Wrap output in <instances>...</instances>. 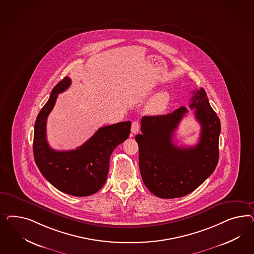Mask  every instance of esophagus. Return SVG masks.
Listing matches in <instances>:
<instances>
[{
  "label": "esophagus",
  "instance_id": "34e87169",
  "mask_svg": "<svg viewBox=\"0 0 254 254\" xmlns=\"http://www.w3.org/2000/svg\"><path fill=\"white\" fill-rule=\"evenodd\" d=\"M138 130H139V123L138 121H135L131 125V132L133 134H136V133H138Z\"/></svg>",
  "mask_w": 254,
  "mask_h": 254
}]
</instances>
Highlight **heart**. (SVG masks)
<instances>
[{"label": "heart", "instance_id": "b5f03b06", "mask_svg": "<svg viewBox=\"0 0 254 254\" xmlns=\"http://www.w3.org/2000/svg\"><path fill=\"white\" fill-rule=\"evenodd\" d=\"M169 101V96L168 93H158L148 103L147 111L153 115L162 114L168 106Z\"/></svg>", "mask_w": 254, "mask_h": 254}]
</instances>
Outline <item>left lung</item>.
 Here are the masks:
<instances>
[{
  "label": "left lung",
  "instance_id": "8db88e82",
  "mask_svg": "<svg viewBox=\"0 0 254 254\" xmlns=\"http://www.w3.org/2000/svg\"><path fill=\"white\" fill-rule=\"evenodd\" d=\"M200 124L198 143L179 147L173 134L188 109L182 106L166 116H143L141 134L136 136L138 165L149 191L161 198L182 197L202 185L215 170L219 160L221 122L209 105L203 88L193 92L189 105Z\"/></svg>",
  "mask_w": 254,
  "mask_h": 254
}]
</instances>
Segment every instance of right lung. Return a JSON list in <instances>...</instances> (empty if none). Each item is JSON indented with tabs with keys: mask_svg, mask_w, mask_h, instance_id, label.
Here are the masks:
<instances>
[{
	"mask_svg": "<svg viewBox=\"0 0 254 254\" xmlns=\"http://www.w3.org/2000/svg\"><path fill=\"white\" fill-rule=\"evenodd\" d=\"M70 85L65 77L55 86L34 125L33 154L39 170L58 190L74 196H87L104 185L114 150L130 134V121L102 127L83 145L70 151H56L46 139L47 116L58 95Z\"/></svg>",
	"mask_w": 254,
	"mask_h": 254,
	"instance_id": "add662e5",
	"label": "right lung"
}]
</instances>
